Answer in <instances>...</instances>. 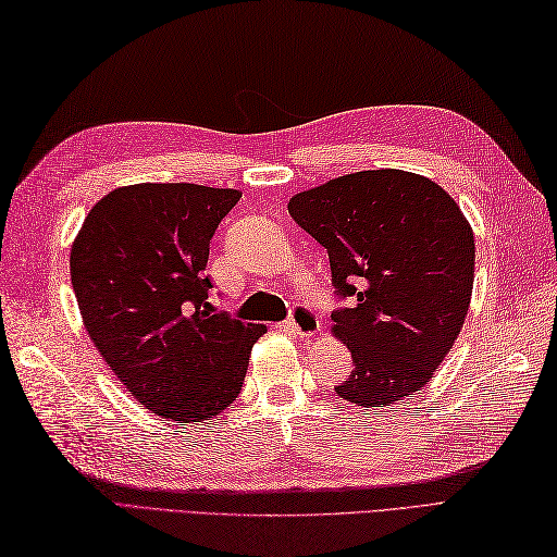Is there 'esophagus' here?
Returning <instances> with one entry per match:
<instances>
[{"mask_svg":"<svg viewBox=\"0 0 557 557\" xmlns=\"http://www.w3.org/2000/svg\"><path fill=\"white\" fill-rule=\"evenodd\" d=\"M286 329L293 331L295 335L305 337V341H309V337H314V335L319 333L321 325H319V317L314 314V311H311V309L305 307V305H297V307L293 309L290 319L286 321Z\"/></svg>","mask_w":557,"mask_h":557,"instance_id":"1","label":"esophagus"}]
</instances>
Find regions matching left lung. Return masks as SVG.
<instances>
[{"instance_id": "obj_1", "label": "left lung", "mask_w": 557, "mask_h": 557, "mask_svg": "<svg viewBox=\"0 0 557 557\" xmlns=\"http://www.w3.org/2000/svg\"><path fill=\"white\" fill-rule=\"evenodd\" d=\"M288 212L329 250L335 293L349 300L333 333L355 371L335 395L371 409L425 387L472 295L474 236L456 200L428 176L363 170L293 196Z\"/></svg>"}]
</instances>
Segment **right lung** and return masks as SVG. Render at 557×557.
Returning a JSON list of instances; mask_svg holds the SVG:
<instances>
[{
  "instance_id": "add662e5",
  "label": "right lung",
  "mask_w": 557,
  "mask_h": 557,
  "mask_svg": "<svg viewBox=\"0 0 557 557\" xmlns=\"http://www.w3.org/2000/svg\"><path fill=\"white\" fill-rule=\"evenodd\" d=\"M240 194L198 184H134L103 196L71 250L85 329L148 411L200 423L234 404L264 325L208 302L214 228Z\"/></svg>"
}]
</instances>
